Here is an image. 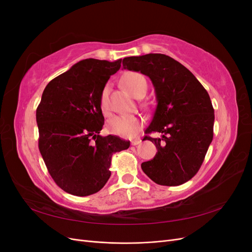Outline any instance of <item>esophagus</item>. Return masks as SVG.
I'll list each match as a JSON object with an SVG mask.
<instances>
[{"label":"esophagus","instance_id":"1","mask_svg":"<svg viewBox=\"0 0 252 252\" xmlns=\"http://www.w3.org/2000/svg\"><path fill=\"white\" fill-rule=\"evenodd\" d=\"M141 139H134L131 141V145H133V146H135V145H139L141 143Z\"/></svg>","mask_w":252,"mask_h":252}]
</instances>
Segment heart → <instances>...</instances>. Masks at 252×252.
Instances as JSON below:
<instances>
[{"instance_id": "obj_1", "label": "heart", "mask_w": 252, "mask_h": 252, "mask_svg": "<svg viewBox=\"0 0 252 252\" xmlns=\"http://www.w3.org/2000/svg\"><path fill=\"white\" fill-rule=\"evenodd\" d=\"M124 88L133 96H138L143 88L147 90V83L142 74L138 72H129L122 79ZM108 87H105L100 95V107L104 116L109 114V101H108ZM141 128V121L135 116H114L107 121L106 129L107 131L123 138H131L135 135Z\"/></svg>"}]
</instances>
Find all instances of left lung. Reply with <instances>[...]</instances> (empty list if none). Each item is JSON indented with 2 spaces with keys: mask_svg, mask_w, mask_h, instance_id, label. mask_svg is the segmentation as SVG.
<instances>
[{
  "mask_svg": "<svg viewBox=\"0 0 252 252\" xmlns=\"http://www.w3.org/2000/svg\"><path fill=\"white\" fill-rule=\"evenodd\" d=\"M123 68L147 75L156 91L158 105L145 133L159 132L162 138H144L158 152L142 163L143 171L158 185L184 184L199 171L213 138L208 93L185 66L162 53L124 58Z\"/></svg>",
  "mask_w": 252,
  "mask_h": 252,
  "instance_id": "8db88e82",
  "label": "left lung"
}]
</instances>
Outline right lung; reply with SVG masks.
<instances>
[{
	"instance_id": "1",
	"label": "right lung",
	"mask_w": 252,
	"mask_h": 252,
	"mask_svg": "<svg viewBox=\"0 0 252 252\" xmlns=\"http://www.w3.org/2000/svg\"><path fill=\"white\" fill-rule=\"evenodd\" d=\"M121 62L82 60L43 91L36 108L39 149L53 181L70 194L100 191L110 178L112 155L130 146L117 135H100V95Z\"/></svg>"
}]
</instances>
